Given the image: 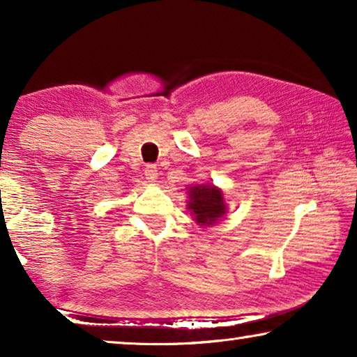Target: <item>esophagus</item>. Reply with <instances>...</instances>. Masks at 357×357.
Returning <instances> with one entry per match:
<instances>
[{
	"instance_id": "obj_1",
	"label": "esophagus",
	"mask_w": 357,
	"mask_h": 357,
	"mask_svg": "<svg viewBox=\"0 0 357 357\" xmlns=\"http://www.w3.org/2000/svg\"><path fill=\"white\" fill-rule=\"evenodd\" d=\"M157 174H159V173H157V167L155 165L149 164V165L144 167V178L148 179V183H155Z\"/></svg>"
}]
</instances>
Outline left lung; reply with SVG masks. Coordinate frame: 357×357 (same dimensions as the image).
Returning <instances> with one entry per match:
<instances>
[{
  "instance_id": "left-lung-1",
  "label": "left lung",
  "mask_w": 357,
  "mask_h": 357,
  "mask_svg": "<svg viewBox=\"0 0 357 357\" xmlns=\"http://www.w3.org/2000/svg\"><path fill=\"white\" fill-rule=\"evenodd\" d=\"M190 214L198 225L208 227L222 219L227 213V204L223 200V192L213 184H198L189 189Z\"/></svg>"
}]
</instances>
